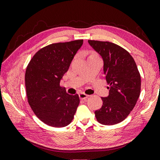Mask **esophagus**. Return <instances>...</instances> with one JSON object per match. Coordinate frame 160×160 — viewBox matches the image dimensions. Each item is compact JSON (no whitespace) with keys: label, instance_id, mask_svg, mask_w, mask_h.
Segmentation results:
<instances>
[{"label":"esophagus","instance_id":"34e87169","mask_svg":"<svg viewBox=\"0 0 160 160\" xmlns=\"http://www.w3.org/2000/svg\"><path fill=\"white\" fill-rule=\"evenodd\" d=\"M78 96H79V98L81 100H87V98L89 97V95H86V94H84V92H81L79 95H78Z\"/></svg>","mask_w":160,"mask_h":160}]
</instances>
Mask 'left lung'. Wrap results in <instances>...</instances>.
Here are the masks:
<instances>
[{
	"label": "left lung",
	"mask_w": 160,
	"mask_h": 160,
	"mask_svg": "<svg viewBox=\"0 0 160 160\" xmlns=\"http://www.w3.org/2000/svg\"><path fill=\"white\" fill-rule=\"evenodd\" d=\"M103 60V72L109 89L101 98L102 106L95 111L98 122L112 125L125 119L141 93V76L132 57L123 48L108 41H88Z\"/></svg>",
	"instance_id": "obj_1"
}]
</instances>
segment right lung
Segmentation results:
<instances>
[{"label": "right lung", "instance_id": "obj_1", "mask_svg": "<svg viewBox=\"0 0 160 160\" xmlns=\"http://www.w3.org/2000/svg\"><path fill=\"white\" fill-rule=\"evenodd\" d=\"M82 44L83 40L52 43L37 52L28 65V102L36 117L48 125L63 128L73 119L79 98L68 94L60 83Z\"/></svg>", "mask_w": 160, "mask_h": 160}]
</instances>
